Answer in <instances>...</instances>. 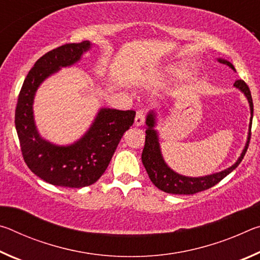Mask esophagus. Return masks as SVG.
<instances>
[{"label":"esophagus","mask_w":260,"mask_h":260,"mask_svg":"<svg viewBox=\"0 0 260 260\" xmlns=\"http://www.w3.org/2000/svg\"><path fill=\"white\" fill-rule=\"evenodd\" d=\"M146 120V111L144 110H138L135 116V126H141Z\"/></svg>","instance_id":"esophagus-1"}]
</instances>
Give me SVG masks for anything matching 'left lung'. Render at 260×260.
I'll return each mask as SVG.
<instances>
[{
	"instance_id": "8db88e82",
	"label": "left lung",
	"mask_w": 260,
	"mask_h": 260,
	"mask_svg": "<svg viewBox=\"0 0 260 260\" xmlns=\"http://www.w3.org/2000/svg\"><path fill=\"white\" fill-rule=\"evenodd\" d=\"M220 63L227 65L231 69L235 71V68L233 67V64L227 61L225 59H219ZM234 86L239 88L241 91H243L246 99L249 101L250 104V110H251V121H250V132L248 136V141H246L244 150L242 151L241 157L237 159L234 165L231 166L230 169L225 171H221L219 173H214L211 175H206V177H201V178H189V177H183V175H180L175 173L174 171L170 169L169 166L165 164L164 159H162L161 153H160V148L159 143H158V136L156 131L153 129V126H155V113L150 112L147 117V125L148 128L146 131V144H144V149L142 152V162L144 167H146L147 173L150 178L151 182L155 184V186L160 189V190L169 192V193H175V195H192V193L200 192L206 190L211 187H213L218 182L221 181V180L227 177L233 170H235L237 166H239L240 162L243 159L245 156V152L248 150L250 139H251V126H252V116H253V103H252V98L251 93H250V89L246 83L243 80H236Z\"/></svg>"
}]
</instances>
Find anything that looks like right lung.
<instances>
[{"mask_svg": "<svg viewBox=\"0 0 260 260\" xmlns=\"http://www.w3.org/2000/svg\"><path fill=\"white\" fill-rule=\"evenodd\" d=\"M90 48L89 41L67 43L40 57L25 78L17 101L15 125L26 165L54 186L82 188L95 183L108 169L118 143L133 125L135 111L102 109L89 131L69 147H58L39 135L33 99L40 83L60 68L70 67Z\"/></svg>", "mask_w": 260, "mask_h": 260, "instance_id": "obj_1", "label": "right lung"}]
</instances>
